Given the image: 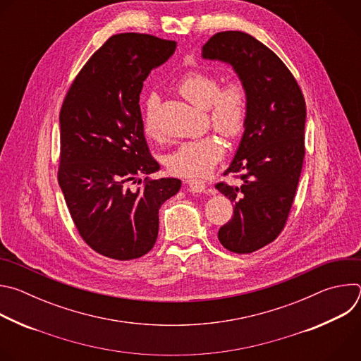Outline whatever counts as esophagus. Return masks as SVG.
Wrapping results in <instances>:
<instances>
[{
    "instance_id": "34e87169",
    "label": "esophagus",
    "mask_w": 361,
    "mask_h": 361,
    "mask_svg": "<svg viewBox=\"0 0 361 361\" xmlns=\"http://www.w3.org/2000/svg\"><path fill=\"white\" fill-rule=\"evenodd\" d=\"M187 184H188L190 191H192V192H204V191H205V187H207L202 180H198V178L188 180Z\"/></svg>"
}]
</instances>
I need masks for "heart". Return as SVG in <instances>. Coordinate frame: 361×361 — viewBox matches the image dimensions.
<instances>
[{
  "label": "heart",
  "instance_id": "obj_1",
  "mask_svg": "<svg viewBox=\"0 0 361 361\" xmlns=\"http://www.w3.org/2000/svg\"><path fill=\"white\" fill-rule=\"evenodd\" d=\"M178 91L192 104L207 109L210 123L226 138H237L248 121L250 98L243 80L231 78L220 85V77L210 71H191L178 82ZM159 97L147 98L142 114L144 130L149 137H159ZM224 145L216 135L181 142L167 157L169 170L181 177H202L221 160Z\"/></svg>",
  "mask_w": 361,
  "mask_h": 361
}]
</instances>
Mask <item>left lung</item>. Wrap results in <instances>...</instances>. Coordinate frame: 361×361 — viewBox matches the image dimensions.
<instances>
[{
    "label": "left lung",
    "instance_id": "left-lung-1",
    "mask_svg": "<svg viewBox=\"0 0 361 361\" xmlns=\"http://www.w3.org/2000/svg\"><path fill=\"white\" fill-rule=\"evenodd\" d=\"M201 56L230 64L248 90V121L224 171L238 173L241 184H216L234 204L219 240L233 252L248 254L274 241L286 226L305 152V101L286 64L250 34L217 32Z\"/></svg>",
    "mask_w": 361,
    "mask_h": 361
}]
</instances>
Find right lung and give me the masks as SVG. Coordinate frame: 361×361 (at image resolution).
Segmentation results:
<instances>
[{
    "instance_id": "obj_1",
    "label": "right lung",
    "mask_w": 361,
    "mask_h": 361,
    "mask_svg": "<svg viewBox=\"0 0 361 361\" xmlns=\"http://www.w3.org/2000/svg\"><path fill=\"white\" fill-rule=\"evenodd\" d=\"M177 42L148 34L113 35L73 81L60 111L59 183L82 240L98 254L134 260L159 235V210L178 178H148L151 157L140 110L142 82Z\"/></svg>"
}]
</instances>
